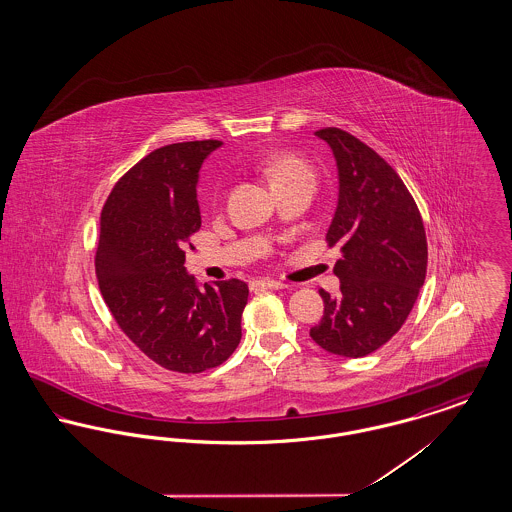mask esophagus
I'll list each match as a JSON object with an SVG mask.
<instances>
[{
  "mask_svg": "<svg viewBox=\"0 0 512 512\" xmlns=\"http://www.w3.org/2000/svg\"><path fill=\"white\" fill-rule=\"evenodd\" d=\"M249 288H251L253 292H261V290H282L284 284H280V282H276V280L261 278V280H253V282L249 284Z\"/></svg>",
  "mask_w": 512,
  "mask_h": 512,
  "instance_id": "34e87169",
  "label": "esophagus"
}]
</instances>
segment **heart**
<instances>
[{"label":"heart","mask_w":512,"mask_h":512,"mask_svg":"<svg viewBox=\"0 0 512 512\" xmlns=\"http://www.w3.org/2000/svg\"><path fill=\"white\" fill-rule=\"evenodd\" d=\"M267 172L270 176V184L288 182V180H295V178H313L311 167L295 155L274 157L267 165Z\"/></svg>","instance_id":"1"}]
</instances>
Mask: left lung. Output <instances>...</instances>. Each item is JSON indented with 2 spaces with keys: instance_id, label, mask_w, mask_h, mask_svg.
<instances>
[{
  "instance_id": "8db88e82",
  "label": "left lung",
  "mask_w": 512,
  "mask_h": 512,
  "mask_svg": "<svg viewBox=\"0 0 512 512\" xmlns=\"http://www.w3.org/2000/svg\"><path fill=\"white\" fill-rule=\"evenodd\" d=\"M338 167V207L328 245H340V295L320 290L324 315L311 338L328 353L357 359L390 341L409 317L426 278L428 244L413 195L370 147L340 128L315 132Z\"/></svg>"
}]
</instances>
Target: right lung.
<instances>
[{
    "label": "right lung",
    "mask_w": 512,
    "mask_h": 512,
    "mask_svg": "<svg viewBox=\"0 0 512 512\" xmlns=\"http://www.w3.org/2000/svg\"><path fill=\"white\" fill-rule=\"evenodd\" d=\"M219 140L151 151L107 197L96 253L99 290L122 332L167 370L195 374L222 365L242 340L247 284L199 290L186 247L201 228L197 178Z\"/></svg>",
    "instance_id": "add662e5"
}]
</instances>
